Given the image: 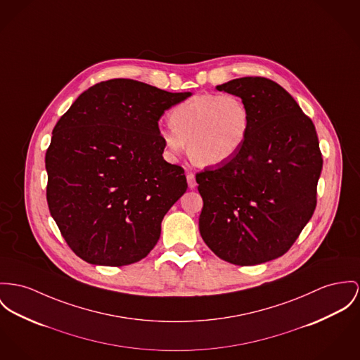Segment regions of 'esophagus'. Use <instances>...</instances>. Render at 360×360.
Here are the masks:
<instances>
[{
    "instance_id": "esophagus-1",
    "label": "esophagus",
    "mask_w": 360,
    "mask_h": 360,
    "mask_svg": "<svg viewBox=\"0 0 360 360\" xmlns=\"http://www.w3.org/2000/svg\"><path fill=\"white\" fill-rule=\"evenodd\" d=\"M186 179H188V185H189V188H191V189H194L197 184H195V178H194L193 172L188 171V174H186Z\"/></svg>"
}]
</instances>
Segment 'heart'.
<instances>
[{"instance_id":"b5f03b06","label":"heart","mask_w":360,"mask_h":360,"mask_svg":"<svg viewBox=\"0 0 360 360\" xmlns=\"http://www.w3.org/2000/svg\"><path fill=\"white\" fill-rule=\"evenodd\" d=\"M169 124L159 134L171 156H178L188 143L194 163L218 166L244 146L250 115L245 103L234 94H198L174 107Z\"/></svg>"}]
</instances>
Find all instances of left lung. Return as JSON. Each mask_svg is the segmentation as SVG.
I'll return each instance as SVG.
<instances>
[{
	"instance_id": "8db88e82",
	"label": "left lung",
	"mask_w": 360,
	"mask_h": 360,
	"mask_svg": "<svg viewBox=\"0 0 360 360\" xmlns=\"http://www.w3.org/2000/svg\"><path fill=\"white\" fill-rule=\"evenodd\" d=\"M248 107L244 146L195 174L200 234L221 260L255 266L286 253L311 219L322 153L312 120L278 83L245 77L217 86Z\"/></svg>"
}]
</instances>
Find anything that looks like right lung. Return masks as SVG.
<instances>
[{
    "label": "right lung",
    "mask_w": 360,
    "mask_h": 360,
    "mask_svg": "<svg viewBox=\"0 0 360 360\" xmlns=\"http://www.w3.org/2000/svg\"><path fill=\"white\" fill-rule=\"evenodd\" d=\"M192 93L134 79L89 87L53 129L46 150V200L61 236L90 264L143 259L162 221L186 192L181 166L163 159L159 119Z\"/></svg>",
    "instance_id": "1"
}]
</instances>
